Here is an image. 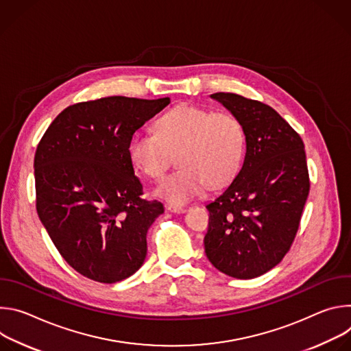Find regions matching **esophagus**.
<instances>
[{
    "label": "esophagus",
    "mask_w": 351,
    "mask_h": 351,
    "mask_svg": "<svg viewBox=\"0 0 351 351\" xmlns=\"http://www.w3.org/2000/svg\"><path fill=\"white\" fill-rule=\"evenodd\" d=\"M167 210H168V211H171V213H173V214H183V213H186V211H187V208H186V207H182V206H173V204H168V206H167Z\"/></svg>",
    "instance_id": "esophagus-1"
}]
</instances>
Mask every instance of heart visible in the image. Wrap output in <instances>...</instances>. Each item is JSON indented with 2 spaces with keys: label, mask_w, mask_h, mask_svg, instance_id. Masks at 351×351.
Masks as SVG:
<instances>
[{
  "label": "heart",
  "mask_w": 351,
  "mask_h": 351,
  "mask_svg": "<svg viewBox=\"0 0 351 351\" xmlns=\"http://www.w3.org/2000/svg\"><path fill=\"white\" fill-rule=\"evenodd\" d=\"M245 153V129L232 112H214L193 104L178 106L157 122L156 132H136L128 141L132 167L148 179H160L173 164L156 193L173 206L202 194L207 184L219 187L241 168Z\"/></svg>",
  "instance_id": "1"
}]
</instances>
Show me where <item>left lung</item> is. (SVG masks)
<instances>
[{"instance_id": "1", "label": "left lung", "mask_w": 351, "mask_h": 351, "mask_svg": "<svg viewBox=\"0 0 351 351\" xmlns=\"http://www.w3.org/2000/svg\"><path fill=\"white\" fill-rule=\"evenodd\" d=\"M213 98L245 129L240 172L213 203L206 254L221 272L257 278L276 267L297 234L310 193L304 143L269 106L234 93Z\"/></svg>"}]
</instances>
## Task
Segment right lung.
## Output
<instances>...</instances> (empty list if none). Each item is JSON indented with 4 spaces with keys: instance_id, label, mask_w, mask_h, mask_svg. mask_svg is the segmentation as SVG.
I'll use <instances>...</instances> for the list:
<instances>
[{
    "instance_id": "right-lung-1",
    "label": "right lung",
    "mask_w": 351,
    "mask_h": 351,
    "mask_svg": "<svg viewBox=\"0 0 351 351\" xmlns=\"http://www.w3.org/2000/svg\"><path fill=\"white\" fill-rule=\"evenodd\" d=\"M171 103L103 97L65 108L34 156L36 210L62 258L80 275L117 283L147 256V232L164 206L143 198L128 141Z\"/></svg>"
}]
</instances>
